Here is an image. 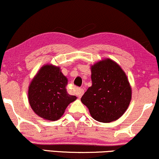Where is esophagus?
Returning <instances> with one entry per match:
<instances>
[{
  "label": "esophagus",
  "mask_w": 159,
  "mask_h": 159,
  "mask_svg": "<svg viewBox=\"0 0 159 159\" xmlns=\"http://www.w3.org/2000/svg\"><path fill=\"white\" fill-rule=\"evenodd\" d=\"M84 93V90L81 88H76V93H77V96L78 98H81L82 96H83Z\"/></svg>",
  "instance_id": "34e87169"
}]
</instances>
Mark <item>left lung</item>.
<instances>
[{"instance_id": "1", "label": "left lung", "mask_w": 159, "mask_h": 159, "mask_svg": "<svg viewBox=\"0 0 159 159\" xmlns=\"http://www.w3.org/2000/svg\"><path fill=\"white\" fill-rule=\"evenodd\" d=\"M92 86L81 97L94 120L116 121L123 116L132 99V87L117 63L105 58L91 66Z\"/></svg>"}]
</instances>
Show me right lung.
<instances>
[{"instance_id":"add662e5","label":"right lung","mask_w":159,"mask_h":159,"mask_svg":"<svg viewBox=\"0 0 159 159\" xmlns=\"http://www.w3.org/2000/svg\"><path fill=\"white\" fill-rule=\"evenodd\" d=\"M67 84L68 79L59 66L43 65L28 87V102L34 112L45 120H59L77 98L67 93Z\"/></svg>"}]
</instances>
